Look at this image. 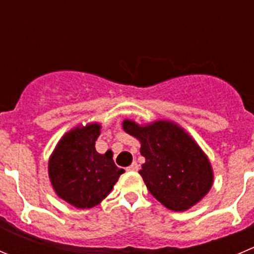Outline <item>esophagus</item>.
<instances>
[{"mask_svg": "<svg viewBox=\"0 0 254 254\" xmlns=\"http://www.w3.org/2000/svg\"><path fill=\"white\" fill-rule=\"evenodd\" d=\"M138 163H137V162H133V163H132L131 166H129V167H127V171H132V172H137V171H138Z\"/></svg>", "mask_w": 254, "mask_h": 254, "instance_id": "34e87169", "label": "esophagus"}]
</instances>
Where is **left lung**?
<instances>
[{
  "label": "left lung",
  "instance_id": "8db88e82",
  "mask_svg": "<svg viewBox=\"0 0 254 254\" xmlns=\"http://www.w3.org/2000/svg\"><path fill=\"white\" fill-rule=\"evenodd\" d=\"M123 129L141 142L146 162L139 175L151 194L168 209L186 211L211 190L213 173L208 158L177 125L157 121L142 127L126 120Z\"/></svg>",
  "mask_w": 254,
  "mask_h": 254
}]
</instances>
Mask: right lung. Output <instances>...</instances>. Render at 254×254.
I'll return each instance as SVG.
<instances>
[{"label":"right lung","mask_w":254,"mask_h":254,"mask_svg":"<svg viewBox=\"0 0 254 254\" xmlns=\"http://www.w3.org/2000/svg\"><path fill=\"white\" fill-rule=\"evenodd\" d=\"M100 125L77 127L64 136L48 163V175L57 194L77 208H91L107 197L125 171L112 153L95 148Z\"/></svg>","instance_id":"obj_1"}]
</instances>
